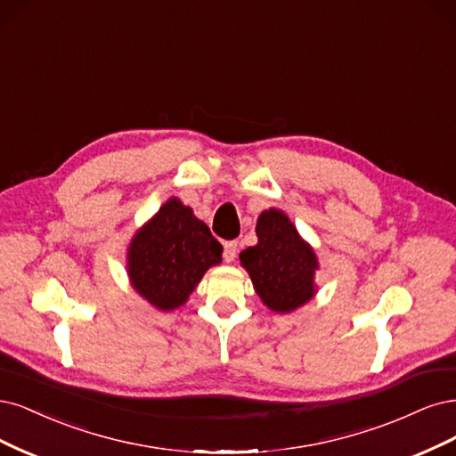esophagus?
I'll use <instances>...</instances> for the list:
<instances>
[{
  "label": "esophagus",
  "mask_w": 456,
  "mask_h": 456,
  "mask_svg": "<svg viewBox=\"0 0 456 456\" xmlns=\"http://www.w3.org/2000/svg\"><path fill=\"white\" fill-rule=\"evenodd\" d=\"M237 252H239V242L237 240H227L224 244V259L227 263L234 261V257H237Z\"/></svg>",
  "instance_id": "obj_1"
}]
</instances>
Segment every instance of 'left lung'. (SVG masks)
Wrapping results in <instances>:
<instances>
[{
	"mask_svg": "<svg viewBox=\"0 0 456 456\" xmlns=\"http://www.w3.org/2000/svg\"><path fill=\"white\" fill-rule=\"evenodd\" d=\"M257 246L240 254L257 296L276 313H289L314 296L316 256L281 210L257 219Z\"/></svg>",
	"mask_w": 456,
	"mask_h": 456,
	"instance_id": "left-lung-1",
	"label": "left lung"
}]
</instances>
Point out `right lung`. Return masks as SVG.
<instances>
[{
    "instance_id": "add662e5",
    "label": "right lung",
    "mask_w": 456,
    "mask_h": 456,
    "mask_svg": "<svg viewBox=\"0 0 456 456\" xmlns=\"http://www.w3.org/2000/svg\"><path fill=\"white\" fill-rule=\"evenodd\" d=\"M224 248L178 199H170L130 244L128 274L134 289L160 311L187 301Z\"/></svg>"
}]
</instances>
